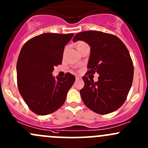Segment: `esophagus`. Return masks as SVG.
Returning <instances> with one entry per match:
<instances>
[{
    "label": "esophagus",
    "mask_w": 148,
    "mask_h": 148,
    "mask_svg": "<svg viewBox=\"0 0 148 148\" xmlns=\"http://www.w3.org/2000/svg\"><path fill=\"white\" fill-rule=\"evenodd\" d=\"M81 79V77L79 76H76V80H79Z\"/></svg>",
    "instance_id": "1"
}]
</instances>
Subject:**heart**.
Wrapping results in <instances>:
<instances>
[{
    "label": "heart",
    "instance_id": "obj_1",
    "mask_svg": "<svg viewBox=\"0 0 148 148\" xmlns=\"http://www.w3.org/2000/svg\"><path fill=\"white\" fill-rule=\"evenodd\" d=\"M86 43L85 42H84V41H78V42L77 43V44H76V46H77V49H79V48H81L82 46H84V45H86Z\"/></svg>",
    "mask_w": 148,
    "mask_h": 148
}]
</instances>
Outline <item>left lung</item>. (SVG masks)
Instances as JSON below:
<instances>
[{"label":"left lung","mask_w":148,"mask_h":148,"mask_svg":"<svg viewBox=\"0 0 148 148\" xmlns=\"http://www.w3.org/2000/svg\"><path fill=\"white\" fill-rule=\"evenodd\" d=\"M78 40L91 47L88 71L82 77L84 86L80 90L82 101L97 114L112 112L124 104L132 86L134 66L129 51L118 37L101 31L79 33L73 41ZM95 73L100 75L97 82L90 77Z\"/></svg>","instance_id":"8db88e82"}]
</instances>
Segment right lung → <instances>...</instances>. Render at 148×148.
Instances as JSON below:
<instances>
[{"label": "right lung", "instance_id": "1", "mask_svg": "<svg viewBox=\"0 0 148 148\" xmlns=\"http://www.w3.org/2000/svg\"><path fill=\"white\" fill-rule=\"evenodd\" d=\"M74 34L48 33L36 36L25 43L17 61L18 91L30 110L46 115L60 108L75 77L66 73L55 79L52 71L61 64L65 45Z\"/></svg>", "mask_w": 148, "mask_h": 148}]
</instances>
